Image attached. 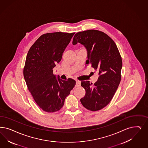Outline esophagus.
Instances as JSON below:
<instances>
[{
    "mask_svg": "<svg viewBox=\"0 0 148 148\" xmlns=\"http://www.w3.org/2000/svg\"><path fill=\"white\" fill-rule=\"evenodd\" d=\"M81 86V81L76 80V86Z\"/></svg>",
    "mask_w": 148,
    "mask_h": 148,
    "instance_id": "1",
    "label": "esophagus"
}]
</instances>
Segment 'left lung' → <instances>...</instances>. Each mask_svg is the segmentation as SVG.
<instances>
[{
	"mask_svg": "<svg viewBox=\"0 0 148 148\" xmlns=\"http://www.w3.org/2000/svg\"><path fill=\"white\" fill-rule=\"evenodd\" d=\"M80 43L87 51L86 64L99 72L97 81L92 85L81 82L86 95L81 99L87 110L96 111L104 108L112 99L121 81L122 59L114 41L97 30H88L75 34L72 44Z\"/></svg>",
	"mask_w": 148,
	"mask_h": 148,
	"instance_id": "obj_1",
	"label": "left lung"
}]
</instances>
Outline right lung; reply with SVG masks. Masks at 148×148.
<instances>
[{
	"instance_id": "right-lung-1",
	"label": "right lung",
	"mask_w": 148,
	"mask_h": 148,
	"mask_svg": "<svg viewBox=\"0 0 148 148\" xmlns=\"http://www.w3.org/2000/svg\"><path fill=\"white\" fill-rule=\"evenodd\" d=\"M74 34L61 32L43 34L27 55L24 79L34 100L45 112L52 113L60 110L76 85L74 79L64 81L53 73Z\"/></svg>"
}]
</instances>
